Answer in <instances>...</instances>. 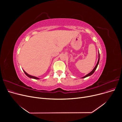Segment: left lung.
<instances>
[{"mask_svg": "<svg viewBox=\"0 0 122 122\" xmlns=\"http://www.w3.org/2000/svg\"><path fill=\"white\" fill-rule=\"evenodd\" d=\"M99 59H100V55H99V51H98V61H97V65H96V66H95V67L94 68V69H93L92 70V71H91L90 73H88V74H87V75H86L85 76H83V77H82L81 78H85L87 77V76H91L92 75V74L94 73V71H95V70L97 69V66H98V64H99Z\"/></svg>", "mask_w": 122, "mask_h": 122, "instance_id": "8db88e82", "label": "left lung"}]
</instances>
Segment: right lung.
<instances>
[{"mask_svg":"<svg viewBox=\"0 0 122 122\" xmlns=\"http://www.w3.org/2000/svg\"><path fill=\"white\" fill-rule=\"evenodd\" d=\"M24 71V73H25V74L28 77H29V78H32V79H37V80H38V79H40L39 78H37V77H36V76H31V75H29L28 74H27L26 72H25L24 70H23Z\"/></svg>","mask_w":122,"mask_h":122,"instance_id":"add662e5","label":"right lung"}]
</instances>
